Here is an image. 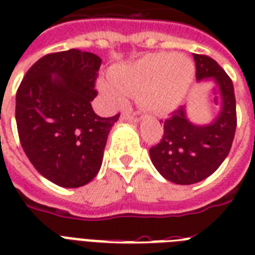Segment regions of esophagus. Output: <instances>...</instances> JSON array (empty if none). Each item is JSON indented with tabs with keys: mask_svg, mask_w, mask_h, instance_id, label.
<instances>
[{
	"mask_svg": "<svg viewBox=\"0 0 255 255\" xmlns=\"http://www.w3.org/2000/svg\"><path fill=\"white\" fill-rule=\"evenodd\" d=\"M122 120H128V122H137V116L136 115H131V114H126V112H123L122 114Z\"/></svg>",
	"mask_w": 255,
	"mask_h": 255,
	"instance_id": "1",
	"label": "esophagus"
}]
</instances>
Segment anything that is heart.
<instances>
[{
    "label": "heart",
    "mask_w": 255,
    "mask_h": 255,
    "mask_svg": "<svg viewBox=\"0 0 255 255\" xmlns=\"http://www.w3.org/2000/svg\"><path fill=\"white\" fill-rule=\"evenodd\" d=\"M111 80L99 83L112 106H122L126 95H136L137 103L153 114L173 111L185 99L194 81L193 62L177 54H153L139 61L116 66Z\"/></svg>",
    "instance_id": "obj_1"
}]
</instances>
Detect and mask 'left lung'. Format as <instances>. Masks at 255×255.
<instances>
[{
	"mask_svg": "<svg viewBox=\"0 0 255 255\" xmlns=\"http://www.w3.org/2000/svg\"><path fill=\"white\" fill-rule=\"evenodd\" d=\"M196 79H213L221 99V111L206 126L186 119L185 107L174 110L164 120V135L149 149L155 168L168 181L189 185L217 170L233 144L237 112L233 82L217 62L208 55L193 54Z\"/></svg>",
	"mask_w": 255,
	"mask_h": 255,
	"instance_id": "obj_1",
	"label": "left lung"
}]
</instances>
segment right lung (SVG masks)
I'll return each instance as SVG.
<instances>
[{
	"label": "right lung",
	"instance_id": "obj_1",
	"mask_svg": "<svg viewBox=\"0 0 255 255\" xmlns=\"http://www.w3.org/2000/svg\"><path fill=\"white\" fill-rule=\"evenodd\" d=\"M102 59L78 49L38 59L15 95L18 136L39 173L65 188L86 185L99 172L110 129L120 114L100 118L91 102Z\"/></svg>",
	"mask_w": 255,
	"mask_h": 255
}]
</instances>
